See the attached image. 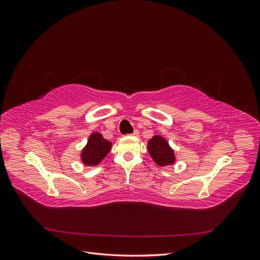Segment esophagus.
Wrapping results in <instances>:
<instances>
[{
  "label": "esophagus",
  "mask_w": 260,
  "mask_h": 260,
  "mask_svg": "<svg viewBox=\"0 0 260 260\" xmlns=\"http://www.w3.org/2000/svg\"><path fill=\"white\" fill-rule=\"evenodd\" d=\"M139 135H140L139 131H138V130H135V132H133L131 136H132V137H135V138H137V137H139Z\"/></svg>",
  "instance_id": "esophagus-1"
}]
</instances>
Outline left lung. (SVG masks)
Wrapping results in <instances>:
<instances>
[{
	"mask_svg": "<svg viewBox=\"0 0 260 260\" xmlns=\"http://www.w3.org/2000/svg\"><path fill=\"white\" fill-rule=\"evenodd\" d=\"M147 151L153 160L160 167L170 166L176 162L175 151L166 139L161 136H154L147 142Z\"/></svg>",
	"mask_w": 260,
	"mask_h": 260,
	"instance_id": "1",
	"label": "left lung"
}]
</instances>
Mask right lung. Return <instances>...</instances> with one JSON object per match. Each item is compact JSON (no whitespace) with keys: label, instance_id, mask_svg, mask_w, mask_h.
<instances>
[{"label":"right lung","instance_id":"1","mask_svg":"<svg viewBox=\"0 0 260 260\" xmlns=\"http://www.w3.org/2000/svg\"><path fill=\"white\" fill-rule=\"evenodd\" d=\"M112 149V142L104 139L99 132H93L88 139V143L83 147L80 158L85 166H98L102 162L109 151Z\"/></svg>","mask_w":260,"mask_h":260}]
</instances>
